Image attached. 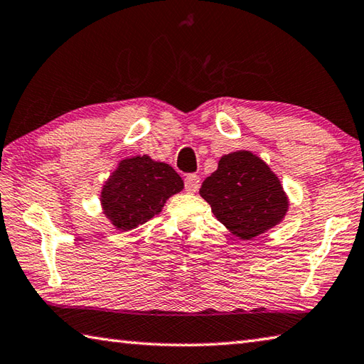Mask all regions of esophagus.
<instances>
[{"label": "esophagus", "instance_id": "1", "mask_svg": "<svg viewBox=\"0 0 364 364\" xmlns=\"http://www.w3.org/2000/svg\"><path fill=\"white\" fill-rule=\"evenodd\" d=\"M199 186H200V178L197 175H186V178H184V189H186V193L194 194L199 191Z\"/></svg>", "mask_w": 364, "mask_h": 364}]
</instances>
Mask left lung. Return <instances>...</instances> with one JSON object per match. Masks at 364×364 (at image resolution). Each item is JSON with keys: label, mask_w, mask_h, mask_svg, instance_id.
Listing matches in <instances>:
<instances>
[{"label": "left lung", "mask_w": 364, "mask_h": 364, "mask_svg": "<svg viewBox=\"0 0 364 364\" xmlns=\"http://www.w3.org/2000/svg\"><path fill=\"white\" fill-rule=\"evenodd\" d=\"M199 194L234 235L251 240L282 223L288 197L269 165L250 151L223 156Z\"/></svg>", "instance_id": "8db88e82"}]
</instances>
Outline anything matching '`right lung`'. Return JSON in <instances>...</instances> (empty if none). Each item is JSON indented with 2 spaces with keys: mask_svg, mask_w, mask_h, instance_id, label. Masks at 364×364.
<instances>
[{
  "mask_svg": "<svg viewBox=\"0 0 364 364\" xmlns=\"http://www.w3.org/2000/svg\"><path fill=\"white\" fill-rule=\"evenodd\" d=\"M184 188L181 176L165 162L134 156L119 162L102 188L103 213L119 230L135 229Z\"/></svg>",
  "mask_w": 364,
  "mask_h": 364,
  "instance_id": "1",
  "label": "right lung"
}]
</instances>
